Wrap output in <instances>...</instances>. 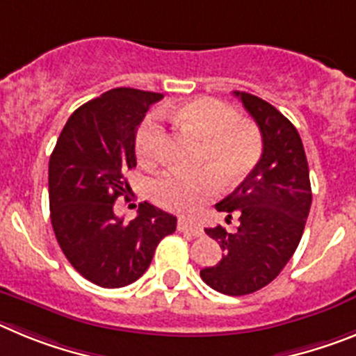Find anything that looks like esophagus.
Wrapping results in <instances>:
<instances>
[{
	"mask_svg": "<svg viewBox=\"0 0 356 356\" xmlns=\"http://www.w3.org/2000/svg\"><path fill=\"white\" fill-rule=\"evenodd\" d=\"M177 229L181 230V232L191 234V236H202L200 227H198L197 223H193V222H188V220H184V218H182V220H179Z\"/></svg>",
	"mask_w": 356,
	"mask_h": 356,
	"instance_id": "34e87169",
	"label": "esophagus"
}]
</instances>
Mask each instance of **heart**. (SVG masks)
Instances as JSON below:
<instances>
[{
	"instance_id": "1",
	"label": "heart",
	"mask_w": 356,
	"mask_h": 356,
	"mask_svg": "<svg viewBox=\"0 0 356 356\" xmlns=\"http://www.w3.org/2000/svg\"><path fill=\"white\" fill-rule=\"evenodd\" d=\"M163 113L186 131L204 140L200 163L212 170H166L150 182V195L159 206L179 213L197 209L220 190V179L227 186L238 184L254 170L262 154V138L257 127L241 120L230 104L213 97H197ZM165 142V127L158 113H150L136 133V152L145 161H154Z\"/></svg>"
}]
</instances>
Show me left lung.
<instances>
[{
	"mask_svg": "<svg viewBox=\"0 0 356 356\" xmlns=\"http://www.w3.org/2000/svg\"><path fill=\"white\" fill-rule=\"evenodd\" d=\"M257 122L262 154L245 181L216 209L227 223L238 216V230L206 229L220 243L222 261L200 271L202 280L229 296L255 293L278 277L300 245L310 204L309 163L296 127L264 99L234 92Z\"/></svg>",
	"mask_w": 356,
	"mask_h": 356,
	"instance_id": "obj_1",
	"label": "left lung"
}]
</instances>
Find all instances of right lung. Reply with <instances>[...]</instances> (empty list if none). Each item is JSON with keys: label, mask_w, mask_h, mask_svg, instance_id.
<instances>
[{"label": "right lung", "mask_w": 356, "mask_h": 356, "mask_svg": "<svg viewBox=\"0 0 356 356\" xmlns=\"http://www.w3.org/2000/svg\"><path fill=\"white\" fill-rule=\"evenodd\" d=\"M163 95L113 88L70 115L49 158L51 223L60 248L92 284L117 289L138 280L177 218L149 202L124 222L115 200L131 193L124 172L136 166L134 140ZM127 198V197H126Z\"/></svg>", "instance_id": "add662e5"}]
</instances>
